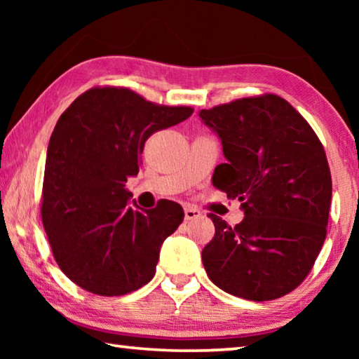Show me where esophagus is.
<instances>
[{"mask_svg":"<svg viewBox=\"0 0 359 359\" xmlns=\"http://www.w3.org/2000/svg\"><path fill=\"white\" fill-rule=\"evenodd\" d=\"M203 215V212L199 210L194 205H185V220H194V218H199Z\"/></svg>","mask_w":359,"mask_h":359,"instance_id":"34e87169","label":"esophagus"}]
</instances>
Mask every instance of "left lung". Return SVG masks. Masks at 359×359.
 Returning a JSON list of instances; mask_svg holds the SVG:
<instances>
[{
  "label": "left lung",
  "instance_id": "8db88e82",
  "mask_svg": "<svg viewBox=\"0 0 359 359\" xmlns=\"http://www.w3.org/2000/svg\"><path fill=\"white\" fill-rule=\"evenodd\" d=\"M222 139L226 163L215 188L242 201L244 220L229 226L215 214V236L203 248L212 282L233 296L271 301L312 271L326 239L332 182L323 144L280 96L266 93L203 109Z\"/></svg>",
  "mask_w": 359,
  "mask_h": 359
}]
</instances>
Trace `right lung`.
<instances>
[{
  "label": "right lung",
  "instance_id": "add662e5",
  "mask_svg": "<svg viewBox=\"0 0 359 359\" xmlns=\"http://www.w3.org/2000/svg\"><path fill=\"white\" fill-rule=\"evenodd\" d=\"M193 114L125 87H93L60 115L47 149L41 217L63 274L100 296H123L155 276L161 244L184 222L161 199L131 209L125 188L141 166L145 141Z\"/></svg>",
  "mask_w": 359,
  "mask_h": 359
}]
</instances>
